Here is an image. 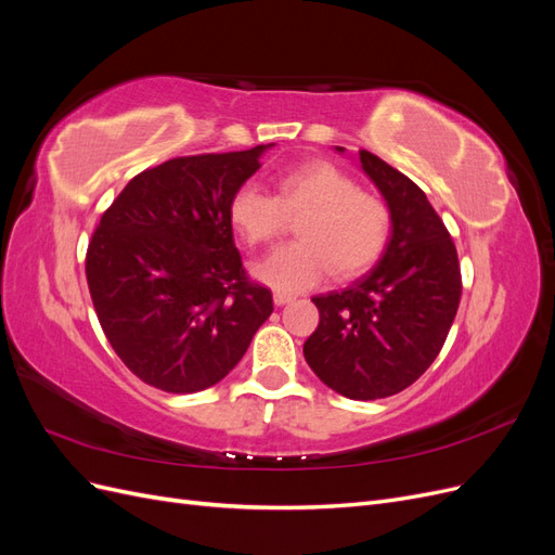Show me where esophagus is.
I'll use <instances>...</instances> for the list:
<instances>
[{
  "instance_id": "obj_1",
  "label": "esophagus",
  "mask_w": 555,
  "mask_h": 555,
  "mask_svg": "<svg viewBox=\"0 0 555 555\" xmlns=\"http://www.w3.org/2000/svg\"><path fill=\"white\" fill-rule=\"evenodd\" d=\"M273 300H275V306H287V304H292L294 296L292 294H284V292H275Z\"/></svg>"
}]
</instances>
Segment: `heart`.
Here are the masks:
<instances>
[{
    "label": "heart",
    "instance_id": "obj_1",
    "mask_svg": "<svg viewBox=\"0 0 555 555\" xmlns=\"http://www.w3.org/2000/svg\"><path fill=\"white\" fill-rule=\"evenodd\" d=\"M229 215L251 247L275 243L287 229V217L304 215L296 224L300 241L255 266V275L280 292L310 289L331 271L357 278L382 257L391 236L386 201L359 190L354 178L324 159L284 171L275 196L255 182L241 184Z\"/></svg>",
    "mask_w": 555,
    "mask_h": 555
}]
</instances>
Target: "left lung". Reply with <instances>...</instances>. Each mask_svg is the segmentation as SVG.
I'll return each mask as SVG.
<instances>
[{
  "label": "left lung",
  "instance_id": "1",
  "mask_svg": "<svg viewBox=\"0 0 555 555\" xmlns=\"http://www.w3.org/2000/svg\"><path fill=\"white\" fill-rule=\"evenodd\" d=\"M359 159L391 210V241L371 273L312 298L319 326L304 354L333 391L377 400L408 389L440 354L463 280L456 245L424 190L367 150Z\"/></svg>",
  "mask_w": 555,
  "mask_h": 555
}]
</instances>
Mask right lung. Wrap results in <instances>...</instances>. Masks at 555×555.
Returning <instances> with one entry per match:
<instances>
[{"label":"right lung","instance_id":"1","mask_svg":"<svg viewBox=\"0 0 555 555\" xmlns=\"http://www.w3.org/2000/svg\"><path fill=\"white\" fill-rule=\"evenodd\" d=\"M266 147L145 169L92 233L86 275L99 324L155 389L194 393L224 379L273 312L271 289L245 271L229 215Z\"/></svg>","mask_w":555,"mask_h":555}]
</instances>
